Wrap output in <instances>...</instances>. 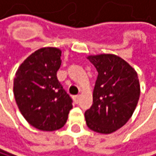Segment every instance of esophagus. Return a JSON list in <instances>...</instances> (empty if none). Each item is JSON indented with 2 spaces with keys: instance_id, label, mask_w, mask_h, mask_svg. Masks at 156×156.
<instances>
[{
  "instance_id": "34e87169",
  "label": "esophagus",
  "mask_w": 156,
  "mask_h": 156,
  "mask_svg": "<svg viewBox=\"0 0 156 156\" xmlns=\"http://www.w3.org/2000/svg\"><path fill=\"white\" fill-rule=\"evenodd\" d=\"M80 95H75L74 96V100H75V102L77 104L80 102Z\"/></svg>"
}]
</instances>
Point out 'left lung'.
Segmentation results:
<instances>
[{
	"instance_id": "obj_1",
	"label": "left lung",
	"mask_w": 156,
	"mask_h": 156,
	"mask_svg": "<svg viewBox=\"0 0 156 156\" xmlns=\"http://www.w3.org/2000/svg\"><path fill=\"white\" fill-rule=\"evenodd\" d=\"M97 70L93 105L85 111L88 127L97 133L110 134L131 118L140 99V87L135 69L113 54L87 58Z\"/></svg>"
}]
</instances>
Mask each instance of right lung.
Listing matches in <instances>:
<instances>
[{
  "instance_id": "right-lung-1",
  "label": "right lung",
  "mask_w": 156,
  "mask_h": 156,
  "mask_svg": "<svg viewBox=\"0 0 156 156\" xmlns=\"http://www.w3.org/2000/svg\"><path fill=\"white\" fill-rule=\"evenodd\" d=\"M62 51L43 48L30 55L17 69L14 95L21 114L42 131L62 128L72 108V98L57 79Z\"/></svg>"
}]
</instances>
